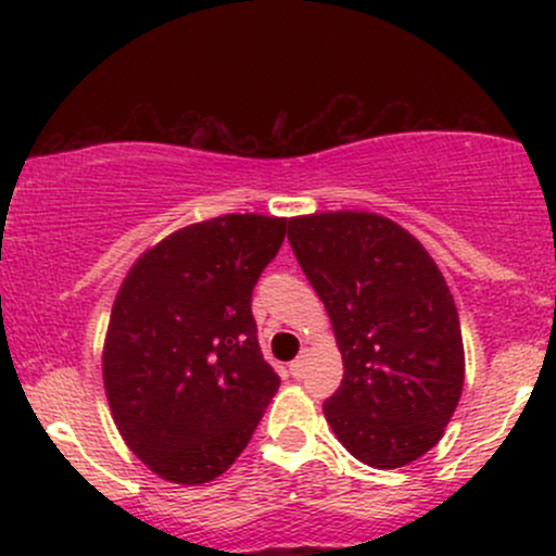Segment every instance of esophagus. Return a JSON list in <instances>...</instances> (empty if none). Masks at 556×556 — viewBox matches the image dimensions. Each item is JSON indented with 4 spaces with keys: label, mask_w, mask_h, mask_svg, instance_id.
<instances>
[{
    "label": "esophagus",
    "mask_w": 556,
    "mask_h": 556,
    "mask_svg": "<svg viewBox=\"0 0 556 556\" xmlns=\"http://www.w3.org/2000/svg\"><path fill=\"white\" fill-rule=\"evenodd\" d=\"M305 368H308V350H303V353L290 363V374L295 376V379H300V376H305Z\"/></svg>",
    "instance_id": "obj_1"
}]
</instances>
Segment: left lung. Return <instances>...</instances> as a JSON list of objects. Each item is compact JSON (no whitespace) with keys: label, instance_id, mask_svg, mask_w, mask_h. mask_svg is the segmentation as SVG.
<instances>
[{"label":"left lung","instance_id":"8db88e82","mask_svg":"<svg viewBox=\"0 0 556 556\" xmlns=\"http://www.w3.org/2000/svg\"><path fill=\"white\" fill-rule=\"evenodd\" d=\"M287 238L342 353L327 424L371 468L410 465L444 437L465 381L460 318L442 271L407 229L371 212L292 216Z\"/></svg>","mask_w":556,"mask_h":556}]
</instances>
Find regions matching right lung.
Masks as SVG:
<instances>
[{
    "mask_svg": "<svg viewBox=\"0 0 556 556\" xmlns=\"http://www.w3.org/2000/svg\"><path fill=\"white\" fill-rule=\"evenodd\" d=\"M285 232L282 216L198 222L151 245L119 285L101 353L106 400L125 444L164 481L225 473L277 392L251 295Z\"/></svg>",
    "mask_w": 556,
    "mask_h": 556,
    "instance_id": "obj_1",
    "label": "right lung"
}]
</instances>
